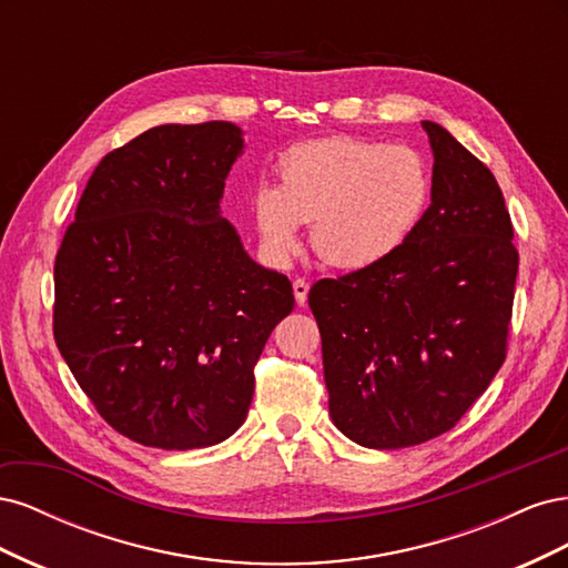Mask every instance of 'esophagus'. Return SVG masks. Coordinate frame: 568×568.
Segmentation results:
<instances>
[{"label": "esophagus", "instance_id": "esophagus-1", "mask_svg": "<svg viewBox=\"0 0 568 568\" xmlns=\"http://www.w3.org/2000/svg\"><path fill=\"white\" fill-rule=\"evenodd\" d=\"M307 291H311V284H307L305 280H296L294 282V296H296L298 305L307 303Z\"/></svg>", "mask_w": 568, "mask_h": 568}]
</instances>
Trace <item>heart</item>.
<instances>
[{
	"instance_id": "heart-1",
	"label": "heart",
	"mask_w": 568,
	"mask_h": 568,
	"mask_svg": "<svg viewBox=\"0 0 568 568\" xmlns=\"http://www.w3.org/2000/svg\"><path fill=\"white\" fill-rule=\"evenodd\" d=\"M280 186L261 184L253 220L263 248L288 257L301 222L326 265L365 270L398 248L419 225L432 196V175L409 146L355 136H324L291 146L277 163Z\"/></svg>"
}]
</instances>
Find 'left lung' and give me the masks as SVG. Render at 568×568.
I'll return each mask as SVG.
<instances>
[{"mask_svg": "<svg viewBox=\"0 0 568 568\" xmlns=\"http://www.w3.org/2000/svg\"><path fill=\"white\" fill-rule=\"evenodd\" d=\"M422 128L434 175L419 225L386 261L307 294L332 422L374 450L450 432L507 353L519 253L503 192L448 130Z\"/></svg>", "mask_w": 568, "mask_h": 568, "instance_id": "left-lung-1", "label": "left lung"}]
</instances>
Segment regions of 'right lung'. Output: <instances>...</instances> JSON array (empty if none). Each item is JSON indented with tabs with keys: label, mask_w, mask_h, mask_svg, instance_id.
<instances>
[{
	"label": "right lung",
	"mask_w": 568,
	"mask_h": 568,
	"mask_svg": "<svg viewBox=\"0 0 568 568\" xmlns=\"http://www.w3.org/2000/svg\"><path fill=\"white\" fill-rule=\"evenodd\" d=\"M244 132L159 125L101 159L54 265V338L118 434L194 450L246 422L253 367L294 311L220 215Z\"/></svg>",
	"instance_id": "obj_1"
}]
</instances>
